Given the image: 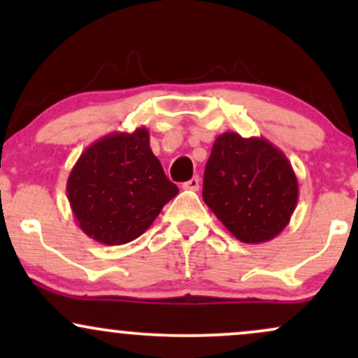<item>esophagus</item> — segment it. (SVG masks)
<instances>
[{
    "label": "esophagus",
    "instance_id": "obj_1",
    "mask_svg": "<svg viewBox=\"0 0 358 358\" xmlns=\"http://www.w3.org/2000/svg\"><path fill=\"white\" fill-rule=\"evenodd\" d=\"M183 190H193V192H196L200 188V178L199 176H193L192 180H188V182H185L183 185Z\"/></svg>",
    "mask_w": 358,
    "mask_h": 358
}]
</instances>
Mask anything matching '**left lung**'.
Here are the masks:
<instances>
[{
    "label": "left lung",
    "instance_id": "obj_1",
    "mask_svg": "<svg viewBox=\"0 0 358 358\" xmlns=\"http://www.w3.org/2000/svg\"><path fill=\"white\" fill-rule=\"evenodd\" d=\"M203 202L236 239L273 241L298 203V178L289 159L266 138L227 131L213 141L203 175Z\"/></svg>",
    "mask_w": 358,
    "mask_h": 358
}]
</instances>
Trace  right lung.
I'll list each match as a JSON object with an SVG mask.
<instances>
[{
  "instance_id": "1",
  "label": "right lung",
  "mask_w": 358,
  "mask_h": 358,
  "mask_svg": "<svg viewBox=\"0 0 358 358\" xmlns=\"http://www.w3.org/2000/svg\"><path fill=\"white\" fill-rule=\"evenodd\" d=\"M178 195L150 148L146 127L110 133L84 150L67 180L80 231L106 245L138 239Z\"/></svg>"
}]
</instances>
